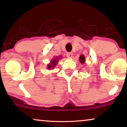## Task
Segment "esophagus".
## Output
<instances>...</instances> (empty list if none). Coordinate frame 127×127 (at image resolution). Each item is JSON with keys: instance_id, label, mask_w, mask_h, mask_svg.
<instances>
[{"instance_id": "obj_1", "label": "esophagus", "mask_w": 127, "mask_h": 127, "mask_svg": "<svg viewBox=\"0 0 127 127\" xmlns=\"http://www.w3.org/2000/svg\"><path fill=\"white\" fill-rule=\"evenodd\" d=\"M72 56H73L72 53H67L66 54V57H67L68 58H72Z\"/></svg>"}]
</instances>
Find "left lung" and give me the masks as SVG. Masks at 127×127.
Instances as JSON below:
<instances>
[{"label":"left lung","instance_id":"8db88e82","mask_svg":"<svg viewBox=\"0 0 127 127\" xmlns=\"http://www.w3.org/2000/svg\"><path fill=\"white\" fill-rule=\"evenodd\" d=\"M85 60H86V58H85L84 55H81L79 57V61L80 62L81 64H84L85 63Z\"/></svg>","mask_w":127,"mask_h":127}]
</instances>
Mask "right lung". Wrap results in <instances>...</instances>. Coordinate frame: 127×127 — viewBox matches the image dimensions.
Here are the masks:
<instances>
[{"instance_id": "add662e5", "label": "right lung", "mask_w": 127, "mask_h": 127, "mask_svg": "<svg viewBox=\"0 0 127 127\" xmlns=\"http://www.w3.org/2000/svg\"><path fill=\"white\" fill-rule=\"evenodd\" d=\"M61 58L62 56L61 55V56H57L56 57L53 58V59H52L50 63L47 65V67L48 70H51V69H53L54 68V67L56 66L57 64H58L59 60Z\"/></svg>"}]
</instances>
